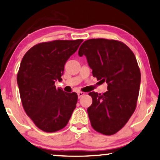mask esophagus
I'll use <instances>...</instances> for the list:
<instances>
[{
    "label": "esophagus",
    "instance_id": "esophagus-1",
    "mask_svg": "<svg viewBox=\"0 0 160 160\" xmlns=\"http://www.w3.org/2000/svg\"><path fill=\"white\" fill-rule=\"evenodd\" d=\"M77 94H78V98H81V97H82L83 95H84V92H78Z\"/></svg>",
    "mask_w": 160,
    "mask_h": 160
}]
</instances>
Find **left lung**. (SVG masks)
Listing matches in <instances>:
<instances>
[{
	"label": "left lung",
	"mask_w": 160,
	"mask_h": 160,
	"mask_svg": "<svg viewBox=\"0 0 160 160\" xmlns=\"http://www.w3.org/2000/svg\"><path fill=\"white\" fill-rule=\"evenodd\" d=\"M78 55L87 58L94 77L108 84L105 93H89L92 104L87 112L92 128L112 135L126 125L136 109L141 73L135 55L124 43L106 39L85 41Z\"/></svg>",
	"instance_id": "left-lung-1"
}]
</instances>
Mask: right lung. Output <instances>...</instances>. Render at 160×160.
<instances>
[{
  "label": "right lung",
  "instance_id": "1",
  "mask_svg": "<svg viewBox=\"0 0 160 160\" xmlns=\"http://www.w3.org/2000/svg\"><path fill=\"white\" fill-rule=\"evenodd\" d=\"M83 40H55L34 45L21 62L17 84L23 108L39 128L55 132L68 123L78 100L75 92L56 89L64 66Z\"/></svg>",
  "mask_w": 160,
  "mask_h": 160
}]
</instances>
